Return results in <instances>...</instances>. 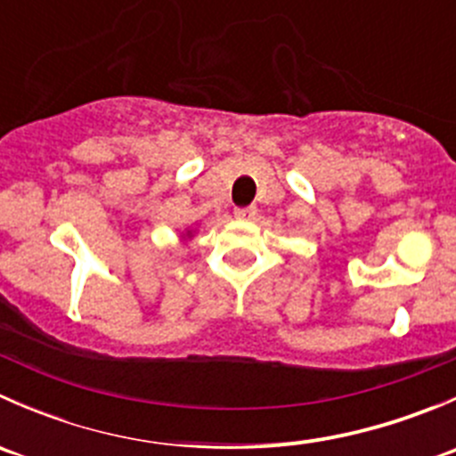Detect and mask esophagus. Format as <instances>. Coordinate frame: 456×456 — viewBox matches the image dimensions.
<instances>
[{"label": "esophagus", "mask_w": 456, "mask_h": 456, "mask_svg": "<svg viewBox=\"0 0 456 456\" xmlns=\"http://www.w3.org/2000/svg\"><path fill=\"white\" fill-rule=\"evenodd\" d=\"M233 214H236V218H238V220H251V218H256L257 209H256V205H249V207H236V211H233Z\"/></svg>", "instance_id": "esophagus-1"}]
</instances>
